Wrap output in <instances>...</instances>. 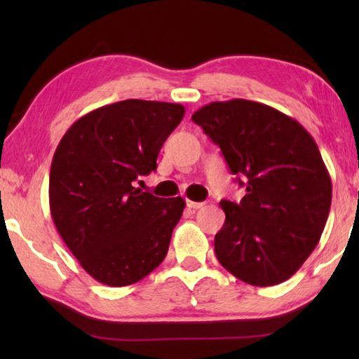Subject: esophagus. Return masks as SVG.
Masks as SVG:
<instances>
[{
  "label": "esophagus",
  "instance_id": "obj_1",
  "mask_svg": "<svg viewBox=\"0 0 359 359\" xmlns=\"http://www.w3.org/2000/svg\"><path fill=\"white\" fill-rule=\"evenodd\" d=\"M204 205V203H196V201H190V199H188L187 201V208H190V209H201Z\"/></svg>",
  "mask_w": 359,
  "mask_h": 359
}]
</instances>
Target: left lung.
Listing matches in <instances>:
<instances>
[{
    "label": "left lung",
    "mask_w": 359,
    "mask_h": 359,
    "mask_svg": "<svg viewBox=\"0 0 359 359\" xmlns=\"http://www.w3.org/2000/svg\"><path fill=\"white\" fill-rule=\"evenodd\" d=\"M191 120L220 145L231 172L245 175L241 203H220L226 220L215 234L217 259L253 287L288 280L317 247L331 209V177L313 137L277 109L241 98L205 104Z\"/></svg>",
    "instance_id": "1"
}]
</instances>
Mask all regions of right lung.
<instances>
[{
	"label": "right lung",
	"mask_w": 359,
	"mask_h": 359,
	"mask_svg": "<svg viewBox=\"0 0 359 359\" xmlns=\"http://www.w3.org/2000/svg\"><path fill=\"white\" fill-rule=\"evenodd\" d=\"M184 114L175 102H114L76 120L53 154L52 220L100 283L133 285L166 257L185 201L154 196L135 182L155 171L158 154Z\"/></svg>",
	"instance_id": "obj_1"
}]
</instances>
